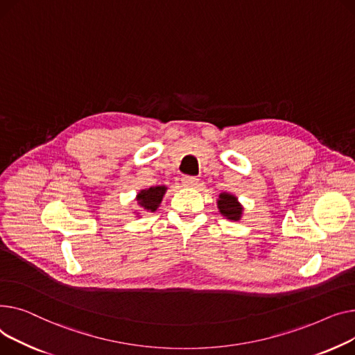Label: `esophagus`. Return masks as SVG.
<instances>
[{
	"mask_svg": "<svg viewBox=\"0 0 355 355\" xmlns=\"http://www.w3.org/2000/svg\"><path fill=\"white\" fill-rule=\"evenodd\" d=\"M198 182H199V179H198V178H195V176H183V178H182V183H183V186H187V187H193V186H196V184H198Z\"/></svg>",
	"mask_w": 355,
	"mask_h": 355,
	"instance_id": "1",
	"label": "esophagus"
}]
</instances>
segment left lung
Masks as SVG:
<instances>
[{
  "instance_id": "left-lung-1",
  "label": "left lung",
  "mask_w": 355,
  "mask_h": 355,
  "mask_svg": "<svg viewBox=\"0 0 355 355\" xmlns=\"http://www.w3.org/2000/svg\"><path fill=\"white\" fill-rule=\"evenodd\" d=\"M218 209L219 212L226 218L231 220H239L242 218V211L243 207L242 205L238 202V198L231 195V193H220L219 199H218Z\"/></svg>"
}]
</instances>
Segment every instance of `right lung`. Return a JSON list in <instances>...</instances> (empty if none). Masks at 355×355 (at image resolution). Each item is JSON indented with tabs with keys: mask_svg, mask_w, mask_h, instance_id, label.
I'll return each instance as SVG.
<instances>
[{
	"mask_svg": "<svg viewBox=\"0 0 355 355\" xmlns=\"http://www.w3.org/2000/svg\"><path fill=\"white\" fill-rule=\"evenodd\" d=\"M166 189H168L166 186H152L149 189L140 191L136 196V200L143 211L155 212L163 199V195L166 193Z\"/></svg>",
	"mask_w": 355,
	"mask_h": 355,
	"instance_id": "obj_1",
	"label": "right lung"
}]
</instances>
